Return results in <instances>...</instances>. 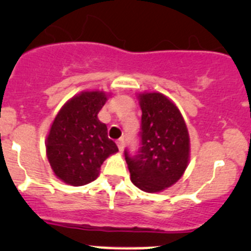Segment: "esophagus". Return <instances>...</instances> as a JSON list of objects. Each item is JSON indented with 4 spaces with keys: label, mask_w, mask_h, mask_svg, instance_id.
<instances>
[{
    "label": "esophagus",
    "mask_w": 251,
    "mask_h": 251,
    "mask_svg": "<svg viewBox=\"0 0 251 251\" xmlns=\"http://www.w3.org/2000/svg\"><path fill=\"white\" fill-rule=\"evenodd\" d=\"M116 144H118L119 151H124V147H125V142H124L123 138H120V140H118V142H116Z\"/></svg>",
    "instance_id": "34e87169"
}]
</instances>
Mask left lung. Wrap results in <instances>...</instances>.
<instances>
[{
    "mask_svg": "<svg viewBox=\"0 0 251 251\" xmlns=\"http://www.w3.org/2000/svg\"><path fill=\"white\" fill-rule=\"evenodd\" d=\"M142 110V147L131 158L125 151L131 182L141 191L158 193L174 186L191 158L188 128L178 107L160 92L137 95Z\"/></svg>",
    "mask_w": 251,
    "mask_h": 251,
    "instance_id": "left-lung-1",
    "label": "left lung"
}]
</instances>
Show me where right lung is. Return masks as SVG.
<instances>
[{
  "label": "right lung",
  "mask_w": 251,
  "mask_h": 251,
  "mask_svg": "<svg viewBox=\"0 0 251 251\" xmlns=\"http://www.w3.org/2000/svg\"><path fill=\"white\" fill-rule=\"evenodd\" d=\"M110 93L82 91L63 104L48 130L46 155L57 178L70 186L95 181L108 156L119 149L97 114Z\"/></svg>",
  "instance_id": "1"
}]
</instances>
